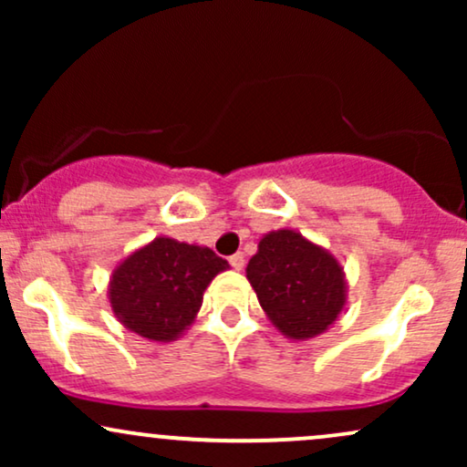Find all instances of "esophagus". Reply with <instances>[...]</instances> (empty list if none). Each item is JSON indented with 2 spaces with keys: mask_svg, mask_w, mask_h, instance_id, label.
<instances>
[{
  "mask_svg": "<svg viewBox=\"0 0 467 467\" xmlns=\"http://www.w3.org/2000/svg\"><path fill=\"white\" fill-rule=\"evenodd\" d=\"M230 265L234 267V270H244V265H245V259H244V254H241V252H237V254H233L230 256Z\"/></svg>",
  "mask_w": 467,
  "mask_h": 467,
  "instance_id": "1",
  "label": "esophagus"
}]
</instances>
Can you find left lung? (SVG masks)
Masks as SVG:
<instances>
[{
    "instance_id": "left-lung-1",
    "label": "left lung",
    "mask_w": 467,
    "mask_h": 467,
    "mask_svg": "<svg viewBox=\"0 0 467 467\" xmlns=\"http://www.w3.org/2000/svg\"><path fill=\"white\" fill-rule=\"evenodd\" d=\"M245 276L270 323L289 340L325 334L347 305L345 267L292 228L261 237Z\"/></svg>"
}]
</instances>
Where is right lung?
Instances as JSON below:
<instances>
[{
    "instance_id": "add662e5",
    "label": "right lung",
    "mask_w": 467,
    "mask_h": 467,
    "mask_svg": "<svg viewBox=\"0 0 467 467\" xmlns=\"http://www.w3.org/2000/svg\"><path fill=\"white\" fill-rule=\"evenodd\" d=\"M228 267L206 245L155 237L114 267L107 298L125 329L151 342H173L195 323L203 292Z\"/></svg>"
}]
</instances>
